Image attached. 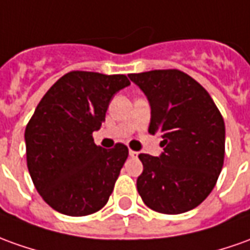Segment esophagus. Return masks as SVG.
<instances>
[{
	"mask_svg": "<svg viewBox=\"0 0 250 250\" xmlns=\"http://www.w3.org/2000/svg\"><path fill=\"white\" fill-rule=\"evenodd\" d=\"M139 155V152H136V151H132V149H129V156H132V158H136Z\"/></svg>",
	"mask_w": 250,
	"mask_h": 250,
	"instance_id": "esophagus-1",
	"label": "esophagus"
}]
</instances>
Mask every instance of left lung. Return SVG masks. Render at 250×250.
Instances as JSON below:
<instances>
[{
    "label": "left lung",
    "instance_id": "left-lung-1",
    "mask_svg": "<svg viewBox=\"0 0 250 250\" xmlns=\"http://www.w3.org/2000/svg\"><path fill=\"white\" fill-rule=\"evenodd\" d=\"M151 106L148 132L163 139L161 156L140 154L137 192L156 212L177 215L207 199L225 159V121L206 89L178 69L130 73Z\"/></svg>",
    "mask_w": 250,
    "mask_h": 250
}]
</instances>
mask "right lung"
<instances>
[{
  "label": "right lung",
  "mask_w": 250,
  "mask_h": 250,
  "mask_svg": "<svg viewBox=\"0 0 250 250\" xmlns=\"http://www.w3.org/2000/svg\"><path fill=\"white\" fill-rule=\"evenodd\" d=\"M130 82L125 75L73 70L57 80L36 106L24 139L27 166L42 199L69 216H85L107 203L128 147L96 146L113 96Z\"/></svg>",
  "instance_id": "right-lung-1"
}]
</instances>
